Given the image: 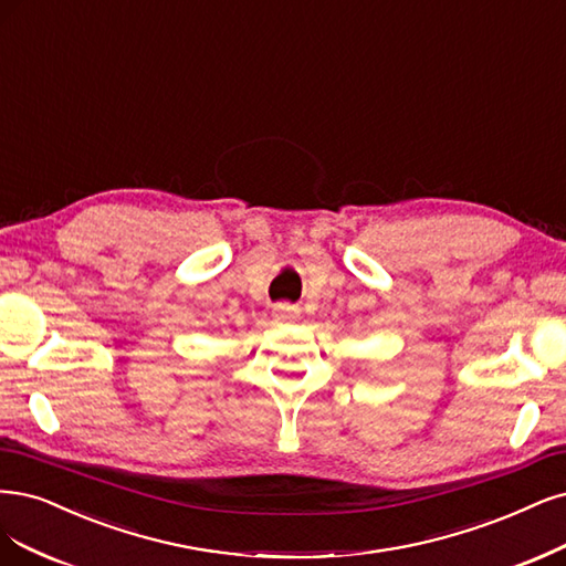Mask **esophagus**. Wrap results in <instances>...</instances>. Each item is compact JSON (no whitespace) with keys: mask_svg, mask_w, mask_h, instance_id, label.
Instances as JSON below:
<instances>
[{"mask_svg":"<svg viewBox=\"0 0 566 566\" xmlns=\"http://www.w3.org/2000/svg\"><path fill=\"white\" fill-rule=\"evenodd\" d=\"M297 314H300L297 306H292V304H276L274 311H271V316H274L276 323H290Z\"/></svg>","mask_w":566,"mask_h":566,"instance_id":"obj_1","label":"esophagus"}]
</instances>
